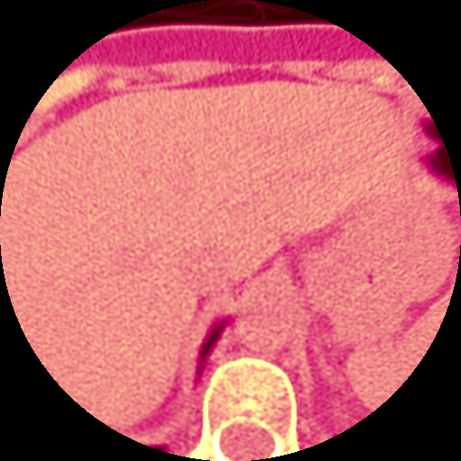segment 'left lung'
<instances>
[{"label": "left lung", "mask_w": 461, "mask_h": 461, "mask_svg": "<svg viewBox=\"0 0 461 461\" xmlns=\"http://www.w3.org/2000/svg\"><path fill=\"white\" fill-rule=\"evenodd\" d=\"M439 130V126H436ZM439 138H443V130H439ZM431 165L439 168V173H447L455 180V188L461 184V141H455V138H443V146L436 149V157H431ZM320 447H327V443H320ZM320 447H315V451H320Z\"/></svg>", "instance_id": "1"}]
</instances>
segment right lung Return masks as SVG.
I'll return each instance as SVG.
<instances>
[{
	"mask_svg": "<svg viewBox=\"0 0 461 461\" xmlns=\"http://www.w3.org/2000/svg\"><path fill=\"white\" fill-rule=\"evenodd\" d=\"M10 168V165H6ZM118 439H122V447H126V458H141V461H153V458H165L168 451H161V447H146V443H138V439H130V436H122L118 431Z\"/></svg>",
	"mask_w": 461,
	"mask_h": 461,
	"instance_id": "obj_1",
	"label": "right lung"
}]
</instances>
